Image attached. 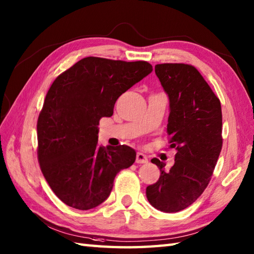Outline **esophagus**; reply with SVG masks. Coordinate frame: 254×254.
<instances>
[{
  "mask_svg": "<svg viewBox=\"0 0 254 254\" xmlns=\"http://www.w3.org/2000/svg\"><path fill=\"white\" fill-rule=\"evenodd\" d=\"M135 161H136L137 164H146L147 161H148V159L146 157V155H144L142 153H137Z\"/></svg>",
  "mask_w": 254,
  "mask_h": 254,
  "instance_id": "esophagus-1",
  "label": "esophagus"
}]
</instances>
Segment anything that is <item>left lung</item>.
<instances>
[{"mask_svg": "<svg viewBox=\"0 0 254 254\" xmlns=\"http://www.w3.org/2000/svg\"><path fill=\"white\" fill-rule=\"evenodd\" d=\"M155 73L169 97L167 133L176 149L175 164L158 181L146 188L148 202L165 213L190 206L208 186L223 146L222 107L217 96L197 69L183 63L155 65Z\"/></svg>", "mask_w": 254, "mask_h": 254, "instance_id": "obj_1", "label": "left lung"}]
</instances>
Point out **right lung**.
I'll list each match as a JSON object with an SVG mask.
<instances>
[{
  "label": "right lung",
  "mask_w": 254,
  "mask_h": 254,
  "mask_svg": "<svg viewBox=\"0 0 254 254\" xmlns=\"http://www.w3.org/2000/svg\"><path fill=\"white\" fill-rule=\"evenodd\" d=\"M148 62L88 57L59 75L37 122L38 160L56 195L87 210L110 195L119 171L135 161L127 145L98 144V124L111 117L117 99L152 73Z\"/></svg>",
  "instance_id": "add662e5"
}]
</instances>
